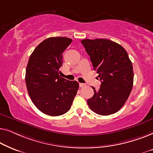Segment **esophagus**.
<instances>
[{
	"label": "esophagus",
	"instance_id": "34e87169",
	"mask_svg": "<svg viewBox=\"0 0 153 153\" xmlns=\"http://www.w3.org/2000/svg\"><path fill=\"white\" fill-rule=\"evenodd\" d=\"M85 85V84H84V83H79V87L82 88V87H84Z\"/></svg>",
	"mask_w": 153,
	"mask_h": 153
}]
</instances>
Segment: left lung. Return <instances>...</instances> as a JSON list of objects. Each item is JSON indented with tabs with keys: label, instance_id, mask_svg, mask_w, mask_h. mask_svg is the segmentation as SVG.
Returning <instances> with one entry per match:
<instances>
[{
	"label": "left lung",
	"instance_id": "1",
	"mask_svg": "<svg viewBox=\"0 0 153 153\" xmlns=\"http://www.w3.org/2000/svg\"><path fill=\"white\" fill-rule=\"evenodd\" d=\"M94 70L101 81L100 88L87 100L91 109L102 116L115 114L124 105L133 86V67L122 46L106 39L81 40Z\"/></svg>",
	"mask_w": 153,
	"mask_h": 153
}]
</instances>
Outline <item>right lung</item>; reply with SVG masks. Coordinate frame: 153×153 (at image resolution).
<instances>
[{
	"mask_svg": "<svg viewBox=\"0 0 153 153\" xmlns=\"http://www.w3.org/2000/svg\"><path fill=\"white\" fill-rule=\"evenodd\" d=\"M72 39L49 37L42 42L29 58L26 83L35 106L44 114L58 116L70 110L79 89V83L59 76L62 53Z\"/></svg>",
	"mask_w": 153,
	"mask_h": 153,
	"instance_id": "obj_1",
	"label": "right lung"
}]
</instances>
